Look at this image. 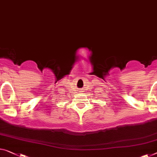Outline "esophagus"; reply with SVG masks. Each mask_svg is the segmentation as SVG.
Wrapping results in <instances>:
<instances>
[{"mask_svg":"<svg viewBox=\"0 0 157 157\" xmlns=\"http://www.w3.org/2000/svg\"><path fill=\"white\" fill-rule=\"evenodd\" d=\"M81 92H82V91H81Z\"/></svg>","mask_w":157,"mask_h":157,"instance_id":"1","label":"esophagus"}]
</instances>
